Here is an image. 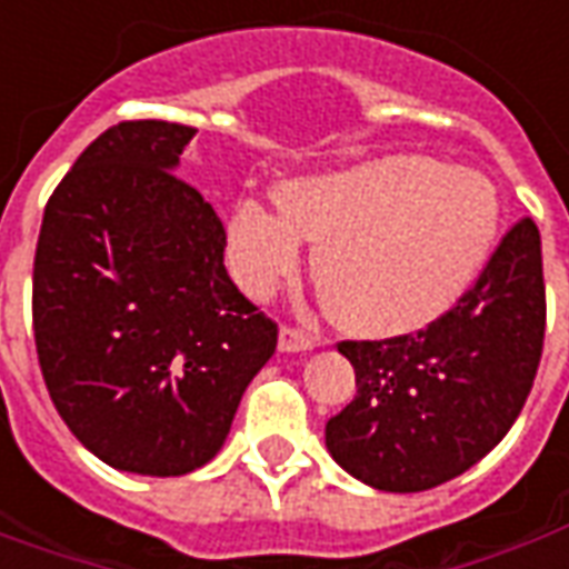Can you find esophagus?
<instances>
[{
  "label": "esophagus",
  "mask_w": 569,
  "mask_h": 569,
  "mask_svg": "<svg viewBox=\"0 0 569 569\" xmlns=\"http://www.w3.org/2000/svg\"><path fill=\"white\" fill-rule=\"evenodd\" d=\"M317 347V338L301 329H292V326H283L280 329V350L283 353H305V350H313Z\"/></svg>",
  "instance_id": "obj_1"
}]
</instances>
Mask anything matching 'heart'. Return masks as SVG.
Listing matches in <instances>:
<instances>
[{
    "mask_svg": "<svg viewBox=\"0 0 569 569\" xmlns=\"http://www.w3.org/2000/svg\"><path fill=\"white\" fill-rule=\"evenodd\" d=\"M277 207L240 200L224 228L237 286L268 298L320 243L313 277L338 326L357 335L423 329L460 301L488 264L500 198L488 176L427 154H383L286 179Z\"/></svg>",
    "mask_w": 569,
    "mask_h": 569,
    "instance_id": "heart-1",
    "label": "heart"
}]
</instances>
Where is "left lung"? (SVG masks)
Masks as SVG:
<instances>
[{
    "label": "left lung",
    "mask_w": 569,
    "mask_h": 569,
    "mask_svg": "<svg viewBox=\"0 0 569 569\" xmlns=\"http://www.w3.org/2000/svg\"><path fill=\"white\" fill-rule=\"evenodd\" d=\"M542 335V243L533 219H521L457 308L423 332L338 345L357 371V396L326 423L332 460L390 493L451 481L521 415Z\"/></svg>",
    "instance_id": "obj_1"
}]
</instances>
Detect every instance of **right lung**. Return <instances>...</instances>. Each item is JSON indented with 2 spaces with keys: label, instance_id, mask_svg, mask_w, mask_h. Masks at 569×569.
I'll use <instances>...</instances> for the list:
<instances>
[{
  "label": "right lung",
  "instance_id": "add662e5",
  "mask_svg": "<svg viewBox=\"0 0 569 569\" xmlns=\"http://www.w3.org/2000/svg\"><path fill=\"white\" fill-rule=\"evenodd\" d=\"M198 130L121 121L81 151L48 200L32 329L72 436L133 476H186L228 439L277 326L224 271V228L182 182Z\"/></svg>",
  "mask_w": 569,
  "mask_h": 569
}]
</instances>
